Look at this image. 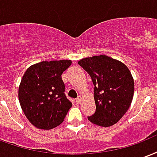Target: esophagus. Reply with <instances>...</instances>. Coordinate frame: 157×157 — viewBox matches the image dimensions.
Segmentation results:
<instances>
[{
  "label": "esophagus",
  "mask_w": 157,
  "mask_h": 157,
  "mask_svg": "<svg viewBox=\"0 0 157 157\" xmlns=\"http://www.w3.org/2000/svg\"><path fill=\"white\" fill-rule=\"evenodd\" d=\"M75 102H76V103H81V102H82V97H80V96H79L78 98H77L75 99Z\"/></svg>",
  "instance_id": "obj_1"
}]
</instances>
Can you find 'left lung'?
Masks as SVG:
<instances>
[{
	"label": "left lung",
	"instance_id": "obj_1",
	"mask_svg": "<svg viewBox=\"0 0 157 157\" xmlns=\"http://www.w3.org/2000/svg\"><path fill=\"white\" fill-rule=\"evenodd\" d=\"M78 65L94 85L96 111L88 120L102 127L115 124L131 104L135 91L131 72L124 63L103 55L82 59Z\"/></svg>",
	"mask_w": 157,
	"mask_h": 157
}]
</instances>
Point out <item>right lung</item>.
<instances>
[{"label": "right lung", "mask_w": 157, "mask_h": 157, "mask_svg": "<svg viewBox=\"0 0 157 157\" xmlns=\"http://www.w3.org/2000/svg\"><path fill=\"white\" fill-rule=\"evenodd\" d=\"M71 65L70 59L42 61L31 65L24 73L18 89L19 102L36 128L47 130L58 126L71 108L61 78Z\"/></svg>", "instance_id": "right-lung-1"}]
</instances>
